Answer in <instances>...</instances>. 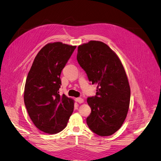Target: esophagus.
Masks as SVG:
<instances>
[{
  "label": "esophagus",
  "mask_w": 161,
  "mask_h": 161,
  "mask_svg": "<svg viewBox=\"0 0 161 161\" xmlns=\"http://www.w3.org/2000/svg\"><path fill=\"white\" fill-rule=\"evenodd\" d=\"M76 101L79 103H82L84 102V100H83V99L80 98V97H79V98H76Z\"/></svg>",
  "instance_id": "esophagus-1"
}]
</instances>
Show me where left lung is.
I'll use <instances>...</instances> for the list:
<instances>
[{
    "label": "left lung",
    "mask_w": 161,
    "mask_h": 161,
    "mask_svg": "<svg viewBox=\"0 0 161 161\" xmlns=\"http://www.w3.org/2000/svg\"><path fill=\"white\" fill-rule=\"evenodd\" d=\"M77 61L91 83L97 84L96 95L87 99L91 113L89 129L101 136L118 131L125 119L130 101V87L118 56L105 43L90 41L78 47Z\"/></svg>",
    "instance_id": "8db88e82"
}]
</instances>
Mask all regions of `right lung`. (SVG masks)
Segmentation results:
<instances>
[{"instance_id":"1","label":"right lung","mask_w":161,"mask_h":161,"mask_svg":"<svg viewBox=\"0 0 161 161\" xmlns=\"http://www.w3.org/2000/svg\"><path fill=\"white\" fill-rule=\"evenodd\" d=\"M76 46L50 43L38 52L28 73L24 103L36 127L56 134L64 130L74 110V101L59 95L60 74Z\"/></svg>"}]
</instances>
